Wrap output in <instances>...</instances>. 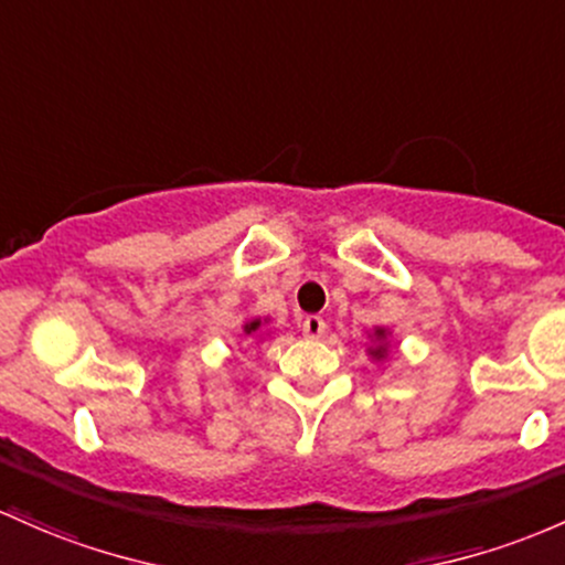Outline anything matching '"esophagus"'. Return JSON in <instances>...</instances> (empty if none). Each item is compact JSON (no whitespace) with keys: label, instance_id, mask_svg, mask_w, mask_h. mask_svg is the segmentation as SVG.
<instances>
[{"label":"esophagus","instance_id":"esophagus-1","mask_svg":"<svg viewBox=\"0 0 565 565\" xmlns=\"http://www.w3.org/2000/svg\"><path fill=\"white\" fill-rule=\"evenodd\" d=\"M327 332V321L321 316H306L302 319V334L306 338H321Z\"/></svg>","mask_w":565,"mask_h":565}]
</instances>
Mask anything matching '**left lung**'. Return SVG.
Listing matches in <instances>:
<instances>
[{"label": "left lung", "mask_w": 565, "mask_h": 565, "mask_svg": "<svg viewBox=\"0 0 565 565\" xmlns=\"http://www.w3.org/2000/svg\"><path fill=\"white\" fill-rule=\"evenodd\" d=\"M386 330H383V327H377L375 330V340H377V345L375 349H370V356L373 359H386V353H388V343H386Z\"/></svg>", "instance_id": "8db88e82"}]
</instances>
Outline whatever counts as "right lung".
<instances>
[{"instance_id": "right-lung-1", "label": "right lung", "mask_w": 565, "mask_h": 565, "mask_svg": "<svg viewBox=\"0 0 565 565\" xmlns=\"http://www.w3.org/2000/svg\"><path fill=\"white\" fill-rule=\"evenodd\" d=\"M259 324H263V321H259V319H252V321H246V324H244V332H246V334L257 332V330H259Z\"/></svg>"}]
</instances>
